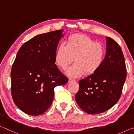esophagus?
Here are the masks:
<instances>
[{
	"label": "esophagus",
	"mask_w": 134,
	"mask_h": 134,
	"mask_svg": "<svg viewBox=\"0 0 134 134\" xmlns=\"http://www.w3.org/2000/svg\"><path fill=\"white\" fill-rule=\"evenodd\" d=\"M76 80L75 79H69V82H76Z\"/></svg>",
	"instance_id": "esophagus-1"
}]
</instances>
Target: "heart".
<instances>
[{"instance_id": "heart-1", "label": "heart", "mask_w": 134, "mask_h": 134, "mask_svg": "<svg viewBox=\"0 0 134 134\" xmlns=\"http://www.w3.org/2000/svg\"><path fill=\"white\" fill-rule=\"evenodd\" d=\"M105 49L103 44L82 34H76L68 38L67 44L61 43L55 55L56 64L65 70L73 61L75 63L66 71L70 77H77L85 73L92 75L103 65Z\"/></svg>"}]
</instances>
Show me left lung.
<instances>
[{
	"mask_svg": "<svg viewBox=\"0 0 134 134\" xmlns=\"http://www.w3.org/2000/svg\"><path fill=\"white\" fill-rule=\"evenodd\" d=\"M104 61L96 73L80 80L76 101L86 113L96 114L107 111L118 103L126 77L122 49L112 38L107 37Z\"/></svg>",
	"mask_w": 134,
	"mask_h": 134,
	"instance_id": "obj_1",
	"label": "left lung"
}]
</instances>
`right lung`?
Here are the masks:
<instances>
[{
  "instance_id": "add662e5",
  "label": "right lung",
  "mask_w": 134,
  "mask_h": 134,
  "mask_svg": "<svg viewBox=\"0 0 134 134\" xmlns=\"http://www.w3.org/2000/svg\"><path fill=\"white\" fill-rule=\"evenodd\" d=\"M63 30L34 37L21 46L12 65L11 94L16 105L31 116L44 113L51 105L54 90L68 78L55 64V55Z\"/></svg>"
}]
</instances>
